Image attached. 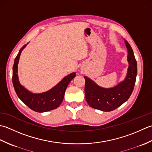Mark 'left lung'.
I'll return each mask as SVG.
<instances>
[{
    "label": "left lung",
    "mask_w": 152,
    "mask_h": 152,
    "mask_svg": "<svg viewBox=\"0 0 152 152\" xmlns=\"http://www.w3.org/2000/svg\"><path fill=\"white\" fill-rule=\"evenodd\" d=\"M127 48L129 67L125 79L111 88H104L85 76L86 100L90 106L102 111H111L128 100L134 89L137 75V63L129 43L124 39Z\"/></svg>",
    "instance_id": "obj_1"
}]
</instances>
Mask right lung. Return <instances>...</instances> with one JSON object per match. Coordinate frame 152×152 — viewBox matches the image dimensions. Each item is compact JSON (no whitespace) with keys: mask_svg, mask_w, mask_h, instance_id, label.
<instances>
[{"mask_svg":"<svg viewBox=\"0 0 152 152\" xmlns=\"http://www.w3.org/2000/svg\"><path fill=\"white\" fill-rule=\"evenodd\" d=\"M27 45H25L20 49L14 60L12 82H13L15 91L16 92L18 98L31 110L35 111L36 112L42 113L54 110L60 106L62 102L67 86L71 82V80L75 77L76 73L73 72L69 74L53 88L46 92L36 94L29 91L20 84L18 74V65L19 62L20 55Z\"/></svg>","mask_w":152,"mask_h":152,"instance_id":"1","label":"right lung"}]
</instances>
